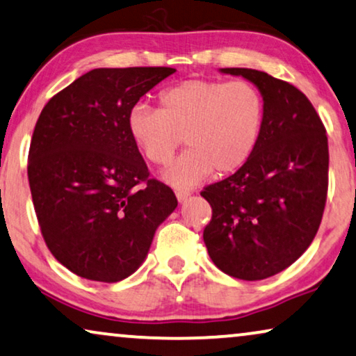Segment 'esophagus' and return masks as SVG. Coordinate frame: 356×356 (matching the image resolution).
<instances>
[{"mask_svg": "<svg viewBox=\"0 0 356 356\" xmlns=\"http://www.w3.org/2000/svg\"><path fill=\"white\" fill-rule=\"evenodd\" d=\"M175 194H177L178 201H179V202H183V201H186V199H188L189 196H191V191H189V189L177 188V189H175Z\"/></svg>", "mask_w": 356, "mask_h": 356, "instance_id": "obj_1", "label": "esophagus"}]
</instances>
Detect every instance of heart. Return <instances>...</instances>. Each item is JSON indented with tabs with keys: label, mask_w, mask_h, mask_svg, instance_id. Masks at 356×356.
<instances>
[{
	"label": "heart",
	"mask_w": 356,
	"mask_h": 356,
	"mask_svg": "<svg viewBox=\"0 0 356 356\" xmlns=\"http://www.w3.org/2000/svg\"><path fill=\"white\" fill-rule=\"evenodd\" d=\"M267 105L250 81L188 79L159 94V108L136 105L128 113L131 139L155 167L172 162L179 145L188 150L165 172L175 186H194L213 175L245 167L257 149Z\"/></svg>",
	"instance_id": "heart-1"
}]
</instances>
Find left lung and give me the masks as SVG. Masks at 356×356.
Segmentation results:
<instances>
[{
  "label": "left lung",
  "mask_w": 356,
  "mask_h": 356,
  "mask_svg": "<svg viewBox=\"0 0 356 356\" xmlns=\"http://www.w3.org/2000/svg\"><path fill=\"white\" fill-rule=\"evenodd\" d=\"M222 72L259 87L267 113L250 162L202 189L212 207L204 243L222 272L262 280L293 264L318 233L329 186L327 136L308 97L290 82L246 67Z\"/></svg>",
  "instance_id": "obj_1"
}]
</instances>
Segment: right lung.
Returning a JSON list of instances; mask_svg holds the SVG:
<instances>
[{
    "label": "right lung",
    "instance_id": "add662e5",
    "mask_svg": "<svg viewBox=\"0 0 356 356\" xmlns=\"http://www.w3.org/2000/svg\"><path fill=\"white\" fill-rule=\"evenodd\" d=\"M177 70L99 67L43 106L29 149L33 209L48 250L76 275L123 280L178 206L128 131L140 97Z\"/></svg>",
    "mask_w": 356,
    "mask_h": 356
}]
</instances>
